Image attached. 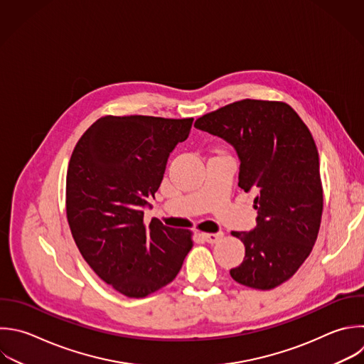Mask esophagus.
Returning <instances> with one entry per match:
<instances>
[{"instance_id":"obj_1","label":"esophagus","mask_w":364,"mask_h":364,"mask_svg":"<svg viewBox=\"0 0 364 364\" xmlns=\"http://www.w3.org/2000/svg\"><path fill=\"white\" fill-rule=\"evenodd\" d=\"M203 236V239L208 242V243H218L220 239H222V236H223V233L222 232H216V233H203L202 235Z\"/></svg>"}]
</instances>
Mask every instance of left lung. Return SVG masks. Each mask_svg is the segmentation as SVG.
Here are the masks:
<instances>
[{
    "label": "left lung",
    "mask_w": 364,
    "mask_h": 364,
    "mask_svg": "<svg viewBox=\"0 0 364 364\" xmlns=\"http://www.w3.org/2000/svg\"><path fill=\"white\" fill-rule=\"evenodd\" d=\"M195 128L235 148L237 185L256 193V228L232 232L245 245V259L230 276L259 290L282 284L310 255L321 220L318 152L309 128L287 104L259 100L219 108Z\"/></svg>",
    "instance_id": "1"
}]
</instances>
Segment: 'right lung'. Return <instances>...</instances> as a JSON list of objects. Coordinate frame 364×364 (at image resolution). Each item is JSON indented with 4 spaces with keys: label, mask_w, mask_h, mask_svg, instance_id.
I'll return each instance as SVG.
<instances>
[{
    "label": "right lung",
    "mask_w": 364,
    "mask_h": 364,
    "mask_svg": "<svg viewBox=\"0 0 364 364\" xmlns=\"http://www.w3.org/2000/svg\"><path fill=\"white\" fill-rule=\"evenodd\" d=\"M193 118L102 117L78 141L67 173V218L91 269L117 291L145 297L171 283L192 233L165 226L144 209L155 199L168 158Z\"/></svg>",
    "instance_id": "add662e5"
}]
</instances>
